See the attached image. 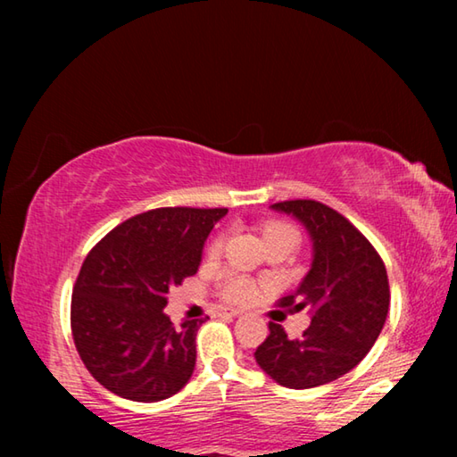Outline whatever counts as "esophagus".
<instances>
[{"label":"esophagus","instance_id":"obj_1","mask_svg":"<svg viewBox=\"0 0 457 457\" xmlns=\"http://www.w3.org/2000/svg\"><path fill=\"white\" fill-rule=\"evenodd\" d=\"M218 314L220 316H237V314H242V311H239V308H220Z\"/></svg>","mask_w":457,"mask_h":457}]
</instances>
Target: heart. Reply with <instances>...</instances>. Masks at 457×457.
Segmentation results:
<instances>
[{"instance_id": "obj_1", "label": "heart", "mask_w": 457, "mask_h": 457, "mask_svg": "<svg viewBox=\"0 0 457 457\" xmlns=\"http://www.w3.org/2000/svg\"><path fill=\"white\" fill-rule=\"evenodd\" d=\"M262 234H264L266 242L268 239H276V237L296 239V229H294L290 223L278 221V220L266 221L264 228H262ZM221 247H223L221 237H213L212 244L207 245V256L218 258L221 253ZM253 292H256V286H253V282L239 274H229L226 280H223V286H221L223 298H226L228 303H236V304H244V303H247V300H252Z\"/></svg>"}]
</instances>
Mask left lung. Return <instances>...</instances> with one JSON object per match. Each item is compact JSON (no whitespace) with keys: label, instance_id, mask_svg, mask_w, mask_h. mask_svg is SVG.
<instances>
[{"label":"left lung","instance_id":"left-lung-1","mask_svg":"<svg viewBox=\"0 0 457 457\" xmlns=\"http://www.w3.org/2000/svg\"><path fill=\"white\" fill-rule=\"evenodd\" d=\"M292 215L312 239V264L298 290L280 306L308 308L311 327L288 338L280 324L253 357L260 369L288 389H312L343 377L365 359L389 312V280L381 256L369 239L332 207L314 199L274 204Z\"/></svg>","mask_w":457,"mask_h":457}]
</instances>
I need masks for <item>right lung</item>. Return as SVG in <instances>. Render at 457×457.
I'll list each match as a JSON object with an SVG mask.
<instances>
[{"mask_svg": "<svg viewBox=\"0 0 457 457\" xmlns=\"http://www.w3.org/2000/svg\"><path fill=\"white\" fill-rule=\"evenodd\" d=\"M226 213L159 207L122 221L88 252L71 324L84 367L104 389L153 403L187 385L205 320L173 327L163 308L169 290L197 272L205 239Z\"/></svg>", "mask_w": 457, "mask_h": 457, "instance_id": "1", "label": "right lung"}]
</instances>
